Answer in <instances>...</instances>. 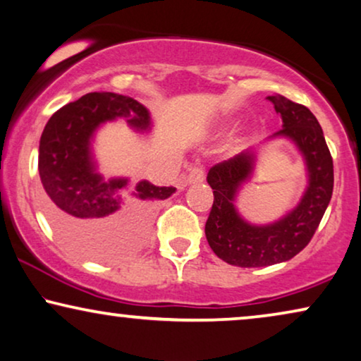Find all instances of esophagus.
I'll return each mask as SVG.
<instances>
[{
    "instance_id": "1",
    "label": "esophagus",
    "mask_w": 361,
    "mask_h": 361,
    "mask_svg": "<svg viewBox=\"0 0 361 361\" xmlns=\"http://www.w3.org/2000/svg\"><path fill=\"white\" fill-rule=\"evenodd\" d=\"M205 180V171L202 167H192L185 177V184H200Z\"/></svg>"
}]
</instances>
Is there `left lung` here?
<instances>
[{"label": "left lung", "instance_id": "1", "mask_svg": "<svg viewBox=\"0 0 361 361\" xmlns=\"http://www.w3.org/2000/svg\"><path fill=\"white\" fill-rule=\"evenodd\" d=\"M283 120L273 137H288L298 146L307 166L309 185L295 209L274 224L253 225L235 207L240 187L253 176L256 151L240 152L210 167L207 182L214 189V205L205 236L214 253L240 268L283 263L300 253L317 230L334 190V161L317 118L304 105L283 95L268 97Z\"/></svg>", "mask_w": 361, "mask_h": 361}]
</instances>
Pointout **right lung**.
<instances>
[{
	"mask_svg": "<svg viewBox=\"0 0 361 361\" xmlns=\"http://www.w3.org/2000/svg\"><path fill=\"white\" fill-rule=\"evenodd\" d=\"M116 118H125L136 131L151 128L149 111L140 102L93 92L54 113L39 142V176L49 220L67 248L92 259H118L136 250L157 200L176 192L174 187L141 180L126 197L128 179L105 180L98 174L93 135Z\"/></svg>",
	"mask_w": 361,
	"mask_h": 361,
	"instance_id": "1",
	"label": "right lung"
}]
</instances>
